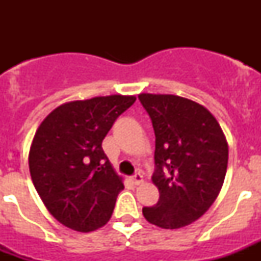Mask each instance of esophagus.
Instances as JSON below:
<instances>
[{"mask_svg": "<svg viewBox=\"0 0 261 261\" xmlns=\"http://www.w3.org/2000/svg\"><path fill=\"white\" fill-rule=\"evenodd\" d=\"M130 180H132L133 184L138 186V184H141L142 181H144V176H142L140 172H136V174L132 176V179H130Z\"/></svg>", "mask_w": 261, "mask_h": 261, "instance_id": "obj_1", "label": "esophagus"}]
</instances>
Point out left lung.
<instances>
[{
	"instance_id": "8db88e82",
	"label": "left lung",
	"mask_w": 261,
	"mask_h": 261,
	"mask_svg": "<svg viewBox=\"0 0 261 261\" xmlns=\"http://www.w3.org/2000/svg\"><path fill=\"white\" fill-rule=\"evenodd\" d=\"M155 135L153 183L159 190L147 221L162 229L190 225L211 208L225 180L229 147L220 124L199 103L176 95L140 94Z\"/></svg>"
}]
</instances>
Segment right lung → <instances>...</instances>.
<instances>
[{
  "instance_id": "obj_1",
  "label": "right lung",
  "mask_w": 261,
  "mask_h": 261,
  "mask_svg": "<svg viewBox=\"0 0 261 261\" xmlns=\"http://www.w3.org/2000/svg\"><path fill=\"white\" fill-rule=\"evenodd\" d=\"M135 96H96L62 105L40 124L30 150V174L60 223L87 232L106 225L124 190L102 141Z\"/></svg>"
}]
</instances>
